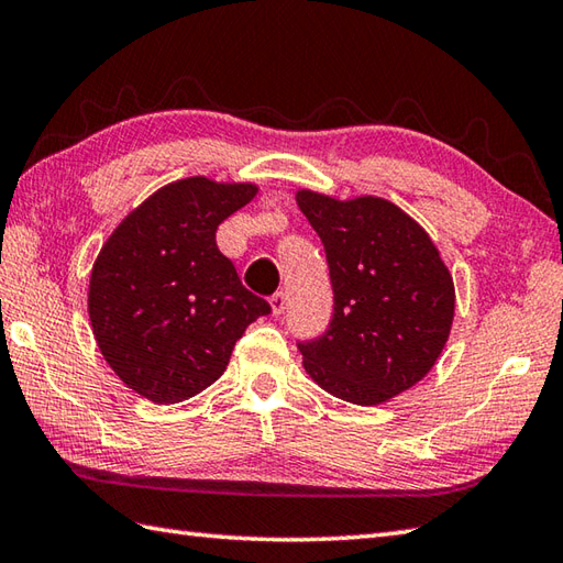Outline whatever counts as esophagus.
<instances>
[{"label": "esophagus", "mask_w": 563, "mask_h": 563, "mask_svg": "<svg viewBox=\"0 0 563 563\" xmlns=\"http://www.w3.org/2000/svg\"><path fill=\"white\" fill-rule=\"evenodd\" d=\"M285 305H288V297H285L283 290H278V292H275V295L271 297V310H273L275 317L285 312Z\"/></svg>", "instance_id": "34e87169"}]
</instances>
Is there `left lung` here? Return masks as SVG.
<instances>
[{
	"mask_svg": "<svg viewBox=\"0 0 563 563\" xmlns=\"http://www.w3.org/2000/svg\"><path fill=\"white\" fill-rule=\"evenodd\" d=\"M297 207L327 251L334 317L297 344L319 388L354 405H380L434 368L454 324L456 290L427 231L383 197L351 200L302 190Z\"/></svg>",
	"mask_w": 563,
	"mask_h": 563,
	"instance_id": "obj_1",
	"label": "left lung"
}]
</instances>
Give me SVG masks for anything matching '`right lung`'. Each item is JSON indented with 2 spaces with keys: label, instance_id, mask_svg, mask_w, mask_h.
Returning <instances> with one entry per match:
<instances>
[{
  "label": "right lung",
  "instance_id": "right-lung-1",
  "mask_svg": "<svg viewBox=\"0 0 563 563\" xmlns=\"http://www.w3.org/2000/svg\"><path fill=\"white\" fill-rule=\"evenodd\" d=\"M258 192L256 183L192 175L163 185L121 219L97 253L87 312L104 361L151 402H183L227 371L263 297L241 285L217 249V227Z\"/></svg>",
  "mask_w": 563,
  "mask_h": 563
}]
</instances>
